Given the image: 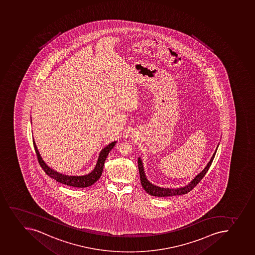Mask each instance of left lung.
<instances>
[{"instance_id": "obj_1", "label": "left lung", "mask_w": 255, "mask_h": 255, "mask_svg": "<svg viewBox=\"0 0 255 255\" xmlns=\"http://www.w3.org/2000/svg\"><path fill=\"white\" fill-rule=\"evenodd\" d=\"M217 148H218V146H217ZM217 148H216L215 153H213V155L211 157L210 162L207 163L205 168L200 172L199 174H197L187 186L179 187V188H177H177H164V187H158V186L152 184L147 179L144 171H143V163H142L141 158H138V171H139V176H140L141 185H142V187H143V189H144V191L147 193L151 195V196H154V197H172V196L187 194V192H189L191 190L193 189L194 187H196L198 184V182H200V181L206 175V172L208 171L209 167H211V163H212L214 158H215Z\"/></svg>"}]
</instances>
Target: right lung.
I'll use <instances>...</instances> for the list:
<instances>
[{
	"mask_svg": "<svg viewBox=\"0 0 255 255\" xmlns=\"http://www.w3.org/2000/svg\"><path fill=\"white\" fill-rule=\"evenodd\" d=\"M116 143H117V141L112 142L101 151L96 167H94V169L92 170L90 173L84 175V176H68V175H64L63 173L56 172L54 170L50 168L46 163H44V160L42 159L41 156L39 154L35 142L33 140L34 150L36 153L37 158L39 161V165L41 166L42 168L48 176H49L53 179L56 180L57 182H60L62 184H65L67 186L73 187H82V188L90 187L92 184H94L97 180H99L102 174L105 161L107 159V155L110 153V151L112 150L113 147L116 145Z\"/></svg>",
	"mask_w": 255,
	"mask_h": 255,
	"instance_id": "obj_1",
	"label": "right lung"
}]
</instances>
